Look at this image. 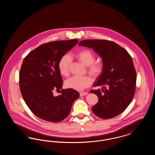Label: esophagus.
I'll return each mask as SVG.
<instances>
[{"instance_id": "esophagus-1", "label": "esophagus", "mask_w": 155, "mask_h": 155, "mask_svg": "<svg viewBox=\"0 0 155 155\" xmlns=\"http://www.w3.org/2000/svg\"><path fill=\"white\" fill-rule=\"evenodd\" d=\"M87 95H88V92H80V95L81 96H85Z\"/></svg>"}]
</instances>
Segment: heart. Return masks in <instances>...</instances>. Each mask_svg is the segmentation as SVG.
I'll return each instance as SVG.
<instances>
[{
	"label": "heart",
	"instance_id": "heart-1",
	"mask_svg": "<svg viewBox=\"0 0 155 155\" xmlns=\"http://www.w3.org/2000/svg\"><path fill=\"white\" fill-rule=\"evenodd\" d=\"M75 59L87 66V71L92 77L97 78L103 74L104 64L101 60H95V54L88 49H82L74 54ZM71 59L68 55L63 56L59 60L58 69L60 73L63 76H67L70 73ZM92 83V79L89 75L82 77L74 76L67 79L65 85L67 88L81 91L89 87Z\"/></svg>",
	"mask_w": 155,
	"mask_h": 155
}]
</instances>
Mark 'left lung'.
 <instances>
[{
	"label": "left lung",
	"mask_w": 155,
	"mask_h": 155,
	"mask_svg": "<svg viewBox=\"0 0 155 155\" xmlns=\"http://www.w3.org/2000/svg\"><path fill=\"white\" fill-rule=\"evenodd\" d=\"M78 45L92 48L104 64L103 74L94 85L103 89L90 91L98 97V102L92 107L93 113L104 119L118 116L131 102L135 92L137 74L131 56L123 47L109 40H84Z\"/></svg>",
	"instance_id": "1"
}]
</instances>
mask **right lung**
<instances>
[{
    "mask_svg": "<svg viewBox=\"0 0 155 155\" xmlns=\"http://www.w3.org/2000/svg\"><path fill=\"white\" fill-rule=\"evenodd\" d=\"M78 39L57 41L41 45L24 58L19 74L22 97L39 118L58 123L66 118L74 101L80 96L73 89H61L63 79L58 69L60 58L78 43Z\"/></svg>",
    "mask_w": 155,
    "mask_h": 155,
    "instance_id": "1",
    "label": "right lung"
}]
</instances>
